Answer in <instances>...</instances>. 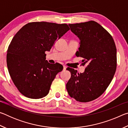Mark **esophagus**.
I'll list each match as a JSON object with an SVG mask.
<instances>
[{"label":"esophagus","mask_w":128,"mask_h":128,"mask_svg":"<svg viewBox=\"0 0 128 128\" xmlns=\"http://www.w3.org/2000/svg\"><path fill=\"white\" fill-rule=\"evenodd\" d=\"M66 66H63V70H66Z\"/></svg>","instance_id":"1"}]
</instances>
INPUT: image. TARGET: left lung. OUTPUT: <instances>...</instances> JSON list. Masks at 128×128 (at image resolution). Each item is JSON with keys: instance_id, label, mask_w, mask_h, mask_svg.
<instances>
[{"instance_id": "left-lung-1", "label": "left lung", "mask_w": 128, "mask_h": 128, "mask_svg": "<svg viewBox=\"0 0 128 128\" xmlns=\"http://www.w3.org/2000/svg\"><path fill=\"white\" fill-rule=\"evenodd\" d=\"M69 26L80 40L76 55L83 58L82 66H87L82 73L67 68L71 77L66 88L71 98L88 102L100 96L113 79L117 66L116 45L111 34L94 21Z\"/></svg>"}]
</instances>
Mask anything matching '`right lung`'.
Wrapping results in <instances>:
<instances>
[{
    "label": "right lung",
    "mask_w": 128,
    "mask_h": 128,
    "mask_svg": "<svg viewBox=\"0 0 128 128\" xmlns=\"http://www.w3.org/2000/svg\"><path fill=\"white\" fill-rule=\"evenodd\" d=\"M69 30L66 24L29 22L15 34L8 46L7 64L12 81L21 94L40 99L48 94L62 64H50L45 52Z\"/></svg>",
    "instance_id": "add662e5"
}]
</instances>
